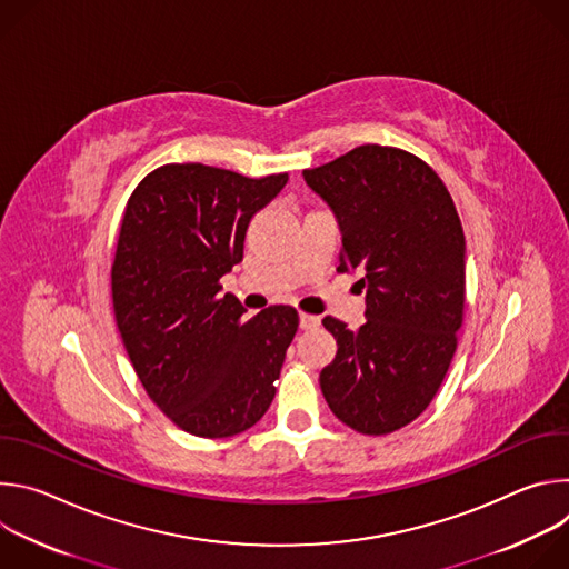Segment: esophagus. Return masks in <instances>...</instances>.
<instances>
[{"label": "esophagus", "mask_w": 569, "mask_h": 569, "mask_svg": "<svg viewBox=\"0 0 569 569\" xmlns=\"http://www.w3.org/2000/svg\"><path fill=\"white\" fill-rule=\"evenodd\" d=\"M319 321H321V317H319V315L301 312V315H299V329H303V331L315 329V327H319Z\"/></svg>", "instance_id": "obj_1"}]
</instances>
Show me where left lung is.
<instances>
[{
  "mask_svg": "<svg viewBox=\"0 0 569 569\" xmlns=\"http://www.w3.org/2000/svg\"><path fill=\"white\" fill-rule=\"evenodd\" d=\"M338 218V272H362L367 321L323 317L338 340L319 373L331 412L362 435L412 423L439 391L466 299V238L441 178L412 152L367 143L303 171Z\"/></svg>",
  "mask_w": 569,
  "mask_h": 569,
  "instance_id": "8db88e82",
  "label": "left lung"
}]
</instances>
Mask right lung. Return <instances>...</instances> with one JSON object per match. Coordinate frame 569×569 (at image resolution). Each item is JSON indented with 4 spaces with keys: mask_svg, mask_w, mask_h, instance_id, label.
<instances>
[{
    "mask_svg": "<svg viewBox=\"0 0 569 569\" xmlns=\"http://www.w3.org/2000/svg\"><path fill=\"white\" fill-rule=\"evenodd\" d=\"M288 173L246 178L167 164L132 191L112 263V303L128 358L157 408L204 439L246 432L268 412L297 333L292 306L246 308L220 277L242 261L250 220Z\"/></svg>",
    "mask_w": 569,
    "mask_h": 569,
    "instance_id": "right-lung-1",
    "label": "right lung"
}]
</instances>
